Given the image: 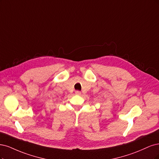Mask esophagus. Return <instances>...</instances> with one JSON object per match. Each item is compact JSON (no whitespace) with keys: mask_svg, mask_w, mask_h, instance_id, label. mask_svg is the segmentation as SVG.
Returning a JSON list of instances; mask_svg holds the SVG:
<instances>
[{"mask_svg":"<svg viewBox=\"0 0 159 159\" xmlns=\"http://www.w3.org/2000/svg\"><path fill=\"white\" fill-rule=\"evenodd\" d=\"M75 94H76V95H80V94H81V93H80V91L77 90V91H76V92H75Z\"/></svg>","mask_w":159,"mask_h":159,"instance_id":"34e87169","label":"esophagus"}]
</instances>
